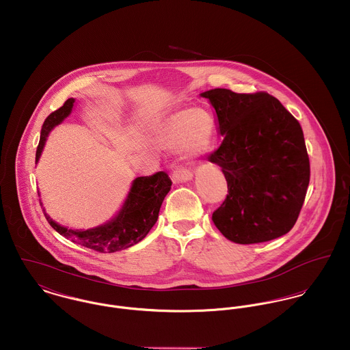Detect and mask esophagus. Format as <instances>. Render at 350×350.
<instances>
[{
  "label": "esophagus",
  "mask_w": 350,
  "mask_h": 350,
  "mask_svg": "<svg viewBox=\"0 0 350 350\" xmlns=\"http://www.w3.org/2000/svg\"><path fill=\"white\" fill-rule=\"evenodd\" d=\"M193 178V173L191 170L187 169H177L173 174H172V181L174 184H183V183H188Z\"/></svg>",
  "instance_id": "esophagus-1"
}]
</instances>
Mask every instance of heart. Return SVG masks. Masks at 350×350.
Returning a JSON list of instances; mask_svg holds the SVG:
<instances>
[{
	"mask_svg": "<svg viewBox=\"0 0 350 350\" xmlns=\"http://www.w3.org/2000/svg\"><path fill=\"white\" fill-rule=\"evenodd\" d=\"M215 137V120L209 113L193 109L167 118L156 131V141L163 149L204 152Z\"/></svg>",
	"mask_w": 350,
	"mask_h": 350,
	"instance_id": "1",
	"label": "heart"
}]
</instances>
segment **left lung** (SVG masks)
<instances>
[{
    "mask_svg": "<svg viewBox=\"0 0 350 350\" xmlns=\"http://www.w3.org/2000/svg\"><path fill=\"white\" fill-rule=\"evenodd\" d=\"M217 117L220 148L209 161L221 167L228 194L212 220L237 244L270 241L288 232L301 212L310 163L299 122L267 92H201Z\"/></svg>",
    "mask_w": 350,
    "mask_h": 350,
    "instance_id": "8db88e82",
    "label": "left lung"
}]
</instances>
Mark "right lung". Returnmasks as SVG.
I'll list each match as a JSON object with an SVG mask.
<instances>
[{"instance_id":"add662e5","label":"right lung","mask_w":350,"mask_h":350,"mask_svg":"<svg viewBox=\"0 0 350 350\" xmlns=\"http://www.w3.org/2000/svg\"><path fill=\"white\" fill-rule=\"evenodd\" d=\"M74 105L75 99L70 98L59 110L45 119L36 152V163L39 162L49 133L72 113ZM170 188L172 181L165 172H158L149 177H137L131 183L130 191L117 213L106 223L87 230L64 227L56 223L44 208L42 211L51 227L66 239L98 252H117L133 247L145 239L156 224L161 205Z\"/></svg>"}]
</instances>
